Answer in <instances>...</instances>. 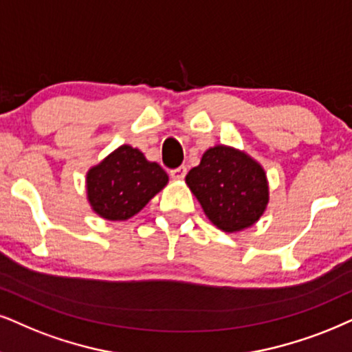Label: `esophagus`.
<instances>
[{"label":"esophagus","instance_id":"34e87169","mask_svg":"<svg viewBox=\"0 0 352 352\" xmlns=\"http://www.w3.org/2000/svg\"><path fill=\"white\" fill-rule=\"evenodd\" d=\"M170 175H172V179H175V180H184L186 175V167L182 166L179 168H173V170L170 172Z\"/></svg>","mask_w":352,"mask_h":352}]
</instances>
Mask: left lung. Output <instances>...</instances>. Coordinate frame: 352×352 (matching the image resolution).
I'll list each match as a JSON object with an SVG mask.
<instances>
[{"label":"left lung","mask_w":352,"mask_h":352,"mask_svg":"<svg viewBox=\"0 0 352 352\" xmlns=\"http://www.w3.org/2000/svg\"><path fill=\"white\" fill-rule=\"evenodd\" d=\"M204 214L217 229L237 234L255 226L270 203L263 166L245 151L216 144L185 177Z\"/></svg>","instance_id":"1"}]
</instances>
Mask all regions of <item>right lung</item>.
Here are the masks:
<instances>
[{"label": "right lung", "mask_w": 352, "mask_h": 352, "mask_svg": "<svg viewBox=\"0 0 352 352\" xmlns=\"http://www.w3.org/2000/svg\"><path fill=\"white\" fill-rule=\"evenodd\" d=\"M167 184L166 170L130 144L118 146L86 173L89 206L107 221H128Z\"/></svg>", "instance_id": "add662e5"}]
</instances>
